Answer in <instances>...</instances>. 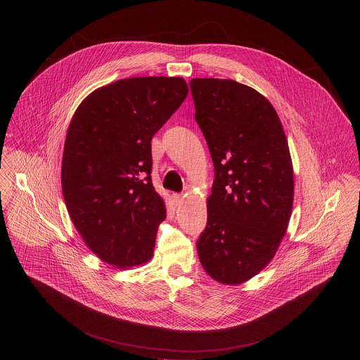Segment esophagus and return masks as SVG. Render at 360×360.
Instances as JSON below:
<instances>
[{"instance_id":"34e87169","label":"esophagus","mask_w":360,"mask_h":360,"mask_svg":"<svg viewBox=\"0 0 360 360\" xmlns=\"http://www.w3.org/2000/svg\"><path fill=\"white\" fill-rule=\"evenodd\" d=\"M173 198H174V202H176V204H181L184 197H183L181 194H174V195H173Z\"/></svg>"}]
</instances>
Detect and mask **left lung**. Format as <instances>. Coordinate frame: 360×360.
Instances as JSON below:
<instances>
[{"mask_svg":"<svg viewBox=\"0 0 360 360\" xmlns=\"http://www.w3.org/2000/svg\"><path fill=\"white\" fill-rule=\"evenodd\" d=\"M195 120L214 166L198 257L216 281H248L274 257L294 201L280 117L260 93L230 79H193Z\"/></svg>","mask_w":360,"mask_h":360,"instance_id":"8db88e82","label":"left lung"}]
</instances>
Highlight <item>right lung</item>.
Instances as JSON below:
<instances>
[{
	"instance_id": "add662e5",
	"label": "right lung",
	"mask_w": 360,
	"mask_h": 360,
	"mask_svg": "<svg viewBox=\"0 0 360 360\" xmlns=\"http://www.w3.org/2000/svg\"><path fill=\"white\" fill-rule=\"evenodd\" d=\"M188 94L183 77H130L103 86L76 109L60 183L69 216L103 262L129 269L154 255L166 219L151 181V140Z\"/></svg>"
}]
</instances>
